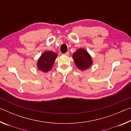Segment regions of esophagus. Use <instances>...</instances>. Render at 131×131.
<instances>
[{
	"mask_svg": "<svg viewBox=\"0 0 131 131\" xmlns=\"http://www.w3.org/2000/svg\"><path fill=\"white\" fill-rule=\"evenodd\" d=\"M63 55H66V56H68V55H69V52H66V53H65V54H64Z\"/></svg>",
	"mask_w": 131,
	"mask_h": 131,
	"instance_id": "34e87169",
	"label": "esophagus"
}]
</instances>
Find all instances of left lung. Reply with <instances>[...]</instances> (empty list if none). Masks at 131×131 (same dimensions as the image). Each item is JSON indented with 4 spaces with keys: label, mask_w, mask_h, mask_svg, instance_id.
Listing matches in <instances>:
<instances>
[{
    "label": "left lung",
    "mask_w": 131,
    "mask_h": 131,
    "mask_svg": "<svg viewBox=\"0 0 131 131\" xmlns=\"http://www.w3.org/2000/svg\"><path fill=\"white\" fill-rule=\"evenodd\" d=\"M75 65L81 70L88 69L92 65V59L90 54L84 48H79L73 54Z\"/></svg>",
    "instance_id": "obj_1"
}]
</instances>
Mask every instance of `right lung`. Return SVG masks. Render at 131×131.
<instances>
[{"mask_svg": "<svg viewBox=\"0 0 131 131\" xmlns=\"http://www.w3.org/2000/svg\"><path fill=\"white\" fill-rule=\"evenodd\" d=\"M58 57L56 53L48 51L43 52L37 62V69L43 72H47L51 69L55 59Z\"/></svg>", "mask_w": 131, "mask_h": 131, "instance_id": "obj_1", "label": "right lung"}]
</instances>
